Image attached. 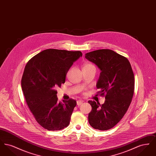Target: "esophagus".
I'll return each instance as SVG.
<instances>
[{
    "label": "esophagus",
    "mask_w": 156,
    "mask_h": 156,
    "mask_svg": "<svg viewBox=\"0 0 156 156\" xmlns=\"http://www.w3.org/2000/svg\"><path fill=\"white\" fill-rule=\"evenodd\" d=\"M83 102V101H82V100H79V101H76V104H77L78 106H80L82 104Z\"/></svg>",
    "instance_id": "1"
}]
</instances>
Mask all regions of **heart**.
<instances>
[{
  "instance_id": "obj_1",
  "label": "heart",
  "mask_w": 156,
  "mask_h": 156,
  "mask_svg": "<svg viewBox=\"0 0 156 156\" xmlns=\"http://www.w3.org/2000/svg\"><path fill=\"white\" fill-rule=\"evenodd\" d=\"M88 66H93V65L91 64H86L84 66V67H88Z\"/></svg>"
}]
</instances>
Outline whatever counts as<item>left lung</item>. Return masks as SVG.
<instances>
[{"label":"left lung","instance_id":"obj_1","mask_svg":"<svg viewBox=\"0 0 156 156\" xmlns=\"http://www.w3.org/2000/svg\"><path fill=\"white\" fill-rule=\"evenodd\" d=\"M85 58L101 71L97 87L100 89L98 93L106 99L102 105L88 101L92 106L88 121L93 128L107 130L122 119L132 102L134 89L133 72L127 58L111 50L88 52Z\"/></svg>","mask_w":156,"mask_h":156}]
</instances>
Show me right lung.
Instances as JSON below:
<instances>
[{"label":"right lung","mask_w":156,"mask_h":156,"mask_svg":"<svg viewBox=\"0 0 156 156\" xmlns=\"http://www.w3.org/2000/svg\"><path fill=\"white\" fill-rule=\"evenodd\" d=\"M82 55L80 51L47 49L24 68L21 85L26 103L38 124L48 130H59L69 124L76 102H58L55 89L65 83L68 70Z\"/></svg>","instance_id":"obj_1"}]
</instances>
